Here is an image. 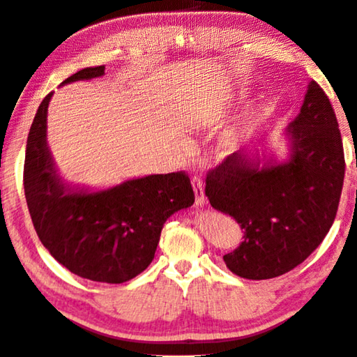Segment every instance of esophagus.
Returning a JSON list of instances; mask_svg holds the SVG:
<instances>
[{"mask_svg": "<svg viewBox=\"0 0 357 357\" xmlns=\"http://www.w3.org/2000/svg\"><path fill=\"white\" fill-rule=\"evenodd\" d=\"M192 188L195 192V203L203 205L205 203V190H203V181L200 176H192Z\"/></svg>", "mask_w": 357, "mask_h": 357, "instance_id": "obj_1", "label": "esophagus"}]
</instances>
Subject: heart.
Masks as SVG:
<instances>
[{"instance_id":"heart-1","label":"heart","mask_w":357,"mask_h":357,"mask_svg":"<svg viewBox=\"0 0 357 357\" xmlns=\"http://www.w3.org/2000/svg\"><path fill=\"white\" fill-rule=\"evenodd\" d=\"M238 148V141L234 137V135H225V137L219 141L218 144V155L227 157Z\"/></svg>"}]
</instances>
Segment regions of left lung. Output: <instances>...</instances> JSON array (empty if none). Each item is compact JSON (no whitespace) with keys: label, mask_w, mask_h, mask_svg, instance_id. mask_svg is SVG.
<instances>
[{"label":"left lung","mask_w":357,"mask_h":357,"mask_svg":"<svg viewBox=\"0 0 357 357\" xmlns=\"http://www.w3.org/2000/svg\"><path fill=\"white\" fill-rule=\"evenodd\" d=\"M286 137V160L236 151L206 174L211 206L245 230L241 245L224 256L241 278L270 280L296 268L321 245L337 216L343 143L331 101L314 81Z\"/></svg>","instance_id":"obj_1"}]
</instances>
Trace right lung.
<instances>
[{"label":"right lung","mask_w":357,"mask_h":357,"mask_svg":"<svg viewBox=\"0 0 357 357\" xmlns=\"http://www.w3.org/2000/svg\"><path fill=\"white\" fill-rule=\"evenodd\" d=\"M105 66L84 68L61 82L90 81ZM50 92L39 105L26 139L24 189L44 248L81 278L121 284L149 267L165 220L195 202L184 172L149 174L105 190L77 189L56 173L47 148Z\"/></svg>","instance_id":"right-lung-1"}]
</instances>
